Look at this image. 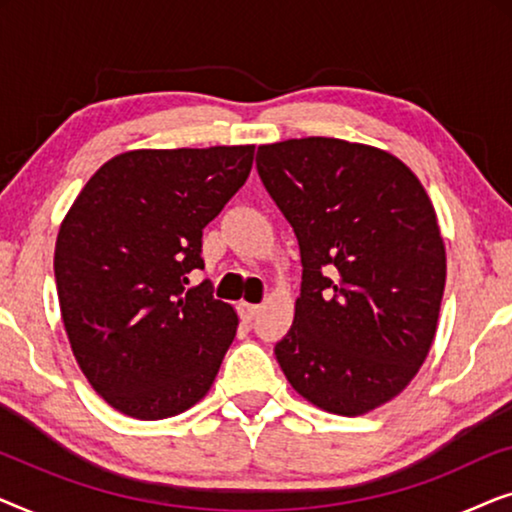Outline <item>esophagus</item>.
<instances>
[{"instance_id":"1","label":"esophagus","mask_w":512,"mask_h":512,"mask_svg":"<svg viewBox=\"0 0 512 512\" xmlns=\"http://www.w3.org/2000/svg\"><path fill=\"white\" fill-rule=\"evenodd\" d=\"M237 310H240V317H242V321H254L256 317H258V312H261V305H251V303H240V307H237Z\"/></svg>"}]
</instances>
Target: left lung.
Listing matches in <instances>:
<instances>
[{"instance_id":"1","label":"left lung","mask_w":512,"mask_h":512,"mask_svg":"<svg viewBox=\"0 0 512 512\" xmlns=\"http://www.w3.org/2000/svg\"><path fill=\"white\" fill-rule=\"evenodd\" d=\"M256 170L303 263L279 366L317 408L366 415L408 387L436 335L447 270L436 209L408 165L345 139L263 144Z\"/></svg>"}]
</instances>
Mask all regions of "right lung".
Masks as SVG:
<instances>
[{
  "mask_svg": "<svg viewBox=\"0 0 512 512\" xmlns=\"http://www.w3.org/2000/svg\"><path fill=\"white\" fill-rule=\"evenodd\" d=\"M254 146L142 149L104 163L62 221L55 284L69 345L123 415L165 419L212 387L237 331L205 268L202 228L240 191Z\"/></svg>",
  "mask_w": 512,
  "mask_h": 512,
  "instance_id": "1",
  "label": "right lung"
}]
</instances>
